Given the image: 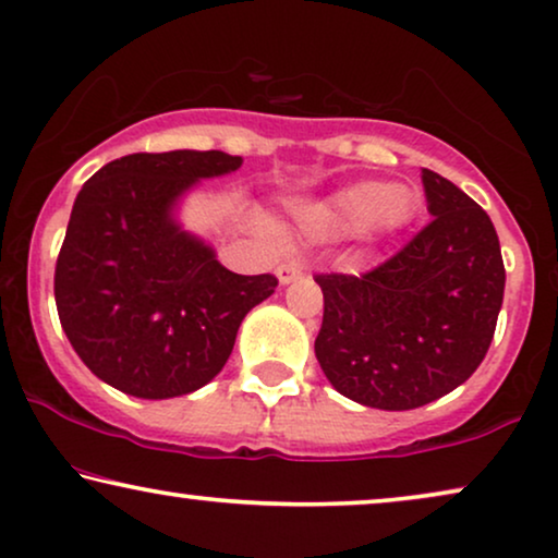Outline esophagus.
Segmentation results:
<instances>
[{
    "label": "esophagus",
    "mask_w": 558,
    "mask_h": 558,
    "mask_svg": "<svg viewBox=\"0 0 558 558\" xmlns=\"http://www.w3.org/2000/svg\"><path fill=\"white\" fill-rule=\"evenodd\" d=\"M303 276V268L298 263H282L278 268V280L280 286H288V282H293Z\"/></svg>",
    "instance_id": "34e87169"
}]
</instances>
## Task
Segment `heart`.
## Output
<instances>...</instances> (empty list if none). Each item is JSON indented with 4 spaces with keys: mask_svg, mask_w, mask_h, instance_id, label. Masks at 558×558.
<instances>
[{
    "mask_svg": "<svg viewBox=\"0 0 558 558\" xmlns=\"http://www.w3.org/2000/svg\"><path fill=\"white\" fill-rule=\"evenodd\" d=\"M412 215L414 194L407 186H381L376 182L339 186L326 197L295 207L298 222L318 238H341L356 232L364 240H381L402 230Z\"/></svg>",
    "mask_w": 558,
    "mask_h": 558,
    "instance_id": "1",
    "label": "heart"
}]
</instances>
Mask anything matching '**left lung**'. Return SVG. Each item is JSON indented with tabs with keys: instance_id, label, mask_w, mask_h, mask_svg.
Wrapping results in <instances>:
<instances>
[{
	"instance_id": "1",
	"label": "left lung",
	"mask_w": 558,
	"mask_h": 558,
	"mask_svg": "<svg viewBox=\"0 0 558 558\" xmlns=\"http://www.w3.org/2000/svg\"><path fill=\"white\" fill-rule=\"evenodd\" d=\"M425 230L364 276H316V359L339 395L387 412L450 395L481 366L504 305L506 268L490 217L450 179L422 169Z\"/></svg>"
}]
</instances>
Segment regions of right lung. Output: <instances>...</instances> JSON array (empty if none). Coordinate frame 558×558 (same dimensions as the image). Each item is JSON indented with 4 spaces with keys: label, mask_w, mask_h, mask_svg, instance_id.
I'll use <instances>...</instances> for the list:
<instances>
[{
    "label": "right lung",
    "mask_w": 558,
    "mask_h": 558,
    "mask_svg": "<svg viewBox=\"0 0 558 558\" xmlns=\"http://www.w3.org/2000/svg\"><path fill=\"white\" fill-rule=\"evenodd\" d=\"M240 167L225 151L129 154L77 192L54 303L100 381L138 399L192 395L222 372L242 318L276 293V276L227 270L177 219L197 182Z\"/></svg>",
    "instance_id": "add662e5"
}]
</instances>
